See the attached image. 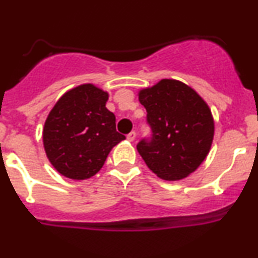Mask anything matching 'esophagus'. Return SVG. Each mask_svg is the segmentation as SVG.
I'll list each match as a JSON object with an SVG mask.
<instances>
[{
	"label": "esophagus",
	"instance_id": "34e87169",
	"mask_svg": "<svg viewBox=\"0 0 258 258\" xmlns=\"http://www.w3.org/2000/svg\"><path fill=\"white\" fill-rule=\"evenodd\" d=\"M135 139H136V132L135 131H132L131 133H128V135H127V141L133 142Z\"/></svg>",
	"mask_w": 258,
	"mask_h": 258
}]
</instances>
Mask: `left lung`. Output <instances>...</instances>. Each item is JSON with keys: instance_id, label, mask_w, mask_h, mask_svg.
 <instances>
[{"instance_id": "8db88e82", "label": "left lung", "mask_w": 258, "mask_h": 258, "mask_svg": "<svg viewBox=\"0 0 258 258\" xmlns=\"http://www.w3.org/2000/svg\"><path fill=\"white\" fill-rule=\"evenodd\" d=\"M138 98L153 132L150 141L137 144L138 153L160 178H185L211 149L215 122L209 105L193 88L172 79L143 88Z\"/></svg>"}]
</instances>
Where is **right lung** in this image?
<instances>
[{"label": "right lung", "mask_w": 258, "mask_h": 258, "mask_svg": "<svg viewBox=\"0 0 258 258\" xmlns=\"http://www.w3.org/2000/svg\"><path fill=\"white\" fill-rule=\"evenodd\" d=\"M108 92L92 84L65 92L43 127L47 158L70 179H87L104 165L110 150L126 137L116 131L115 115L106 109Z\"/></svg>", "instance_id": "1"}]
</instances>
